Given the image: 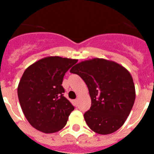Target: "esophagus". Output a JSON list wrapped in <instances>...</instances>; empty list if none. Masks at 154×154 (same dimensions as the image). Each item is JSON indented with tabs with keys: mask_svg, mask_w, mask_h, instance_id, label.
Segmentation results:
<instances>
[{
	"mask_svg": "<svg viewBox=\"0 0 154 154\" xmlns=\"http://www.w3.org/2000/svg\"><path fill=\"white\" fill-rule=\"evenodd\" d=\"M74 105L75 106H78V99H75V100H74Z\"/></svg>",
	"mask_w": 154,
	"mask_h": 154,
	"instance_id": "34e87169",
	"label": "esophagus"
}]
</instances>
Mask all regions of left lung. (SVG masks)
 Masks as SVG:
<instances>
[{
	"instance_id": "1",
	"label": "left lung",
	"mask_w": 154,
	"mask_h": 154,
	"mask_svg": "<svg viewBox=\"0 0 154 154\" xmlns=\"http://www.w3.org/2000/svg\"><path fill=\"white\" fill-rule=\"evenodd\" d=\"M70 72L79 75L89 89L92 104L84 114L88 126L102 135L119 130L136 99L135 85L129 71L115 62L96 58L76 64Z\"/></svg>"
}]
</instances>
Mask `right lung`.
I'll return each mask as SVG.
<instances>
[{"mask_svg": "<svg viewBox=\"0 0 154 154\" xmlns=\"http://www.w3.org/2000/svg\"><path fill=\"white\" fill-rule=\"evenodd\" d=\"M77 59L49 56L28 66L17 87L21 109L28 123L45 133L59 131L74 110L63 93L65 72Z\"/></svg>", "mask_w": 154, "mask_h": 154, "instance_id": "right-lung-1", "label": "right lung"}]
</instances>
